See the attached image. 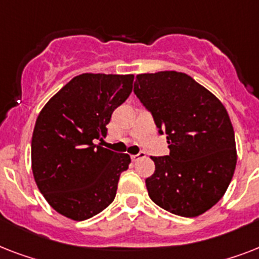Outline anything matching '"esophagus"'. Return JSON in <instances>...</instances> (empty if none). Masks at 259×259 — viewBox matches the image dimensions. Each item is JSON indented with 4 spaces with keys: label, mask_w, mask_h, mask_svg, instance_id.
Wrapping results in <instances>:
<instances>
[{
    "label": "esophagus",
    "mask_w": 259,
    "mask_h": 259,
    "mask_svg": "<svg viewBox=\"0 0 259 259\" xmlns=\"http://www.w3.org/2000/svg\"><path fill=\"white\" fill-rule=\"evenodd\" d=\"M144 157H145V153H144V152H140L138 154H133V156H132V160H133V161H137V160Z\"/></svg>",
    "instance_id": "1"
}]
</instances>
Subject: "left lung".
<instances>
[{"instance_id": "8db88e82", "label": "left lung", "mask_w": 259, "mask_h": 259, "mask_svg": "<svg viewBox=\"0 0 259 259\" xmlns=\"http://www.w3.org/2000/svg\"><path fill=\"white\" fill-rule=\"evenodd\" d=\"M134 94L169 144L168 156L150 157L156 169L145 180L149 197L175 215L204 213L223 197L237 165L227 110L211 91L176 71L137 75Z\"/></svg>"}]
</instances>
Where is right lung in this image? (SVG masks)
<instances>
[{"label": "right lung", "mask_w": 259, "mask_h": 259, "mask_svg": "<svg viewBox=\"0 0 259 259\" xmlns=\"http://www.w3.org/2000/svg\"><path fill=\"white\" fill-rule=\"evenodd\" d=\"M134 75L82 74L42 107L32 134V172L48 204L80 222L113 203L130 156L106 149L111 114L133 90Z\"/></svg>", "instance_id": "right-lung-1"}]
</instances>
